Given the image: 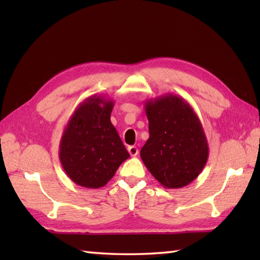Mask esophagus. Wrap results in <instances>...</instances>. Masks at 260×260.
<instances>
[{
  "label": "esophagus",
  "mask_w": 260,
  "mask_h": 260,
  "mask_svg": "<svg viewBox=\"0 0 260 260\" xmlns=\"http://www.w3.org/2000/svg\"><path fill=\"white\" fill-rule=\"evenodd\" d=\"M128 153L131 156H136L137 154H139V148H137L136 146H129L128 147Z\"/></svg>",
  "instance_id": "esophagus-1"
}]
</instances>
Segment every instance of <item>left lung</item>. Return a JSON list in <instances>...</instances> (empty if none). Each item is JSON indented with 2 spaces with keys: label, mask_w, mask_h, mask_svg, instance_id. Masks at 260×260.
<instances>
[{
  "label": "left lung",
  "mask_w": 260,
  "mask_h": 260,
  "mask_svg": "<svg viewBox=\"0 0 260 260\" xmlns=\"http://www.w3.org/2000/svg\"><path fill=\"white\" fill-rule=\"evenodd\" d=\"M150 137L142 161L168 189H180L202 172L209 146L200 119L185 99L168 93L145 102Z\"/></svg>",
  "instance_id": "obj_1"
}]
</instances>
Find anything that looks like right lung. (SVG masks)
<instances>
[{"mask_svg": "<svg viewBox=\"0 0 260 260\" xmlns=\"http://www.w3.org/2000/svg\"><path fill=\"white\" fill-rule=\"evenodd\" d=\"M112 99L92 95L78 105L66 125L59 158L70 180L89 189L107 184L129 157L110 121Z\"/></svg>", "mask_w": 260, "mask_h": 260, "instance_id": "right-lung-1", "label": "right lung"}]
</instances>
